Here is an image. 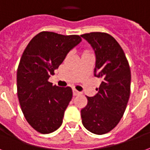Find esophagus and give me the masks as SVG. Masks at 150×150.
I'll use <instances>...</instances> for the list:
<instances>
[{"instance_id": "34e87169", "label": "esophagus", "mask_w": 150, "mask_h": 150, "mask_svg": "<svg viewBox=\"0 0 150 150\" xmlns=\"http://www.w3.org/2000/svg\"><path fill=\"white\" fill-rule=\"evenodd\" d=\"M73 93H74V96H77V95L80 94V92H78L76 89H73Z\"/></svg>"}]
</instances>
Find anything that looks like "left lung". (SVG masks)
<instances>
[{
	"mask_svg": "<svg viewBox=\"0 0 150 150\" xmlns=\"http://www.w3.org/2000/svg\"><path fill=\"white\" fill-rule=\"evenodd\" d=\"M91 45L96 56L94 76L102 81L93 97L81 110L84 127L101 135L116 127L124 114L130 95L131 72L126 57L118 42L105 33L81 36Z\"/></svg>",
	"mask_w": 150,
	"mask_h": 150,
	"instance_id": "8db88e82",
	"label": "left lung"
}]
</instances>
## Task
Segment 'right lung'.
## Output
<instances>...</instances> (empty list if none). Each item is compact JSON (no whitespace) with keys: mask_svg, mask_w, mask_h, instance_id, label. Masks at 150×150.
Returning <instances> with one entry per match:
<instances>
[{"mask_svg":"<svg viewBox=\"0 0 150 150\" xmlns=\"http://www.w3.org/2000/svg\"><path fill=\"white\" fill-rule=\"evenodd\" d=\"M81 41L78 35L44 31L23 52L17 69V96L26 121L39 133H50L62 125L73 91L69 86H52L49 78Z\"/></svg>","mask_w":150,"mask_h":150,"instance_id":"obj_1","label":"right lung"}]
</instances>
